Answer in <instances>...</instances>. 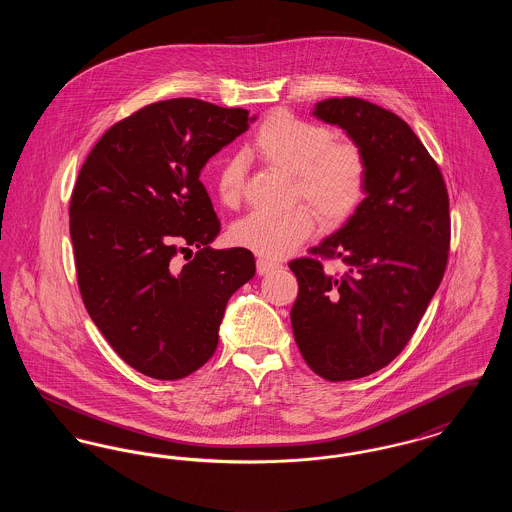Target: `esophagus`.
<instances>
[{"label":"esophagus","instance_id":"34e87169","mask_svg":"<svg viewBox=\"0 0 512 512\" xmlns=\"http://www.w3.org/2000/svg\"><path fill=\"white\" fill-rule=\"evenodd\" d=\"M276 268H280V263L270 261V259H263V257L257 259V272H259V274H267V272L276 270Z\"/></svg>","mask_w":512,"mask_h":512}]
</instances>
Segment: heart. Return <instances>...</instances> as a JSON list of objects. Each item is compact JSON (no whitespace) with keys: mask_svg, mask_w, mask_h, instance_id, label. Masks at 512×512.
Instances as JSON below:
<instances>
[{"mask_svg":"<svg viewBox=\"0 0 512 512\" xmlns=\"http://www.w3.org/2000/svg\"><path fill=\"white\" fill-rule=\"evenodd\" d=\"M334 138L324 124L278 111L257 128L249 144L253 157L292 174L293 199L307 201L326 226H338L355 213L368 182L363 147L353 140ZM244 182V163L238 157L220 163L215 190L224 207H240ZM312 210L295 205L284 213H249L232 226V242L270 259L284 257L315 232L317 217Z\"/></svg>","mask_w":512,"mask_h":512,"instance_id":"b5f03b06","label":"heart"}]
</instances>
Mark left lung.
<instances>
[{"instance_id":"left-lung-1","label":"left lung","mask_w":512,"mask_h":512,"mask_svg":"<svg viewBox=\"0 0 512 512\" xmlns=\"http://www.w3.org/2000/svg\"><path fill=\"white\" fill-rule=\"evenodd\" d=\"M363 147L366 197L334 236L290 261L299 292L293 336L305 363L328 382L357 380L405 349L445 274L451 217L438 163L413 128L359 98L317 103ZM341 260L345 273L323 270Z\"/></svg>"}]
</instances>
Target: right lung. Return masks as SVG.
I'll return each instance as SVG.
<instances>
[{
  "label": "right lung",
  "mask_w": 512,
  "mask_h": 512,
  "mask_svg": "<svg viewBox=\"0 0 512 512\" xmlns=\"http://www.w3.org/2000/svg\"><path fill=\"white\" fill-rule=\"evenodd\" d=\"M249 111L176 98L115 122L71 195L76 280L88 315L126 365L180 380L219 343L230 295L255 274L245 247L213 249L220 220L199 172L247 130ZM197 246L180 268L173 259Z\"/></svg>",
  "instance_id": "obj_1"
}]
</instances>
